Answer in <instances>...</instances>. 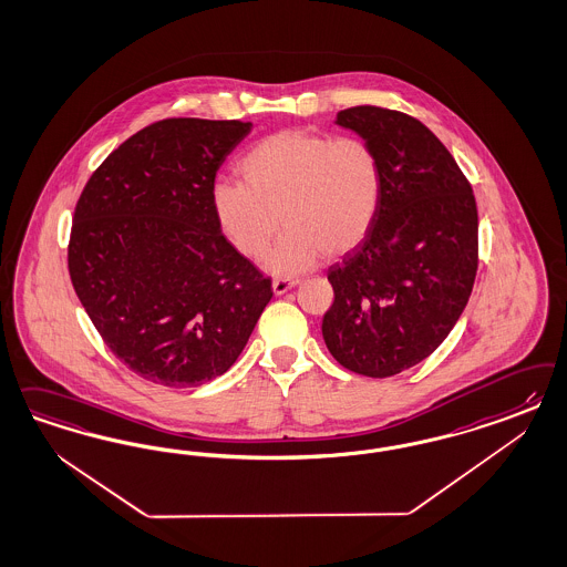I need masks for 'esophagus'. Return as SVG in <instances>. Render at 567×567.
<instances>
[{"mask_svg": "<svg viewBox=\"0 0 567 567\" xmlns=\"http://www.w3.org/2000/svg\"><path fill=\"white\" fill-rule=\"evenodd\" d=\"M293 286H298V279H288V277H275L274 279L275 293H286L288 290H292Z\"/></svg>", "mask_w": 567, "mask_h": 567, "instance_id": "esophagus-1", "label": "esophagus"}]
</instances>
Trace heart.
Wrapping results in <instances>:
<instances>
[{
	"label": "heart",
	"mask_w": 567,
	"mask_h": 567,
	"mask_svg": "<svg viewBox=\"0 0 567 567\" xmlns=\"http://www.w3.org/2000/svg\"><path fill=\"white\" fill-rule=\"evenodd\" d=\"M238 171L241 183H215V217L231 246L252 260L269 250L284 223L286 234L267 258L274 274H300L321 255H347L382 204L380 156L354 135L277 131L244 154Z\"/></svg>",
	"instance_id": "obj_1"
}]
</instances>
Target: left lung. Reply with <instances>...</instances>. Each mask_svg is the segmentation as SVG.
<instances>
[{
    "label": "left lung",
    "mask_w": 567,
    "mask_h": 567,
    "mask_svg": "<svg viewBox=\"0 0 567 567\" xmlns=\"http://www.w3.org/2000/svg\"><path fill=\"white\" fill-rule=\"evenodd\" d=\"M336 123L375 147L384 189L369 234L329 267L323 340L340 365L390 378L427 359L470 300L474 192L439 137L404 112L352 106Z\"/></svg>",
    "instance_id": "left-lung-1"
}]
</instances>
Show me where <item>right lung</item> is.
Returning <instances> with one entry per match:
<instances>
[{
    "instance_id": "obj_1",
    "label": "right lung",
    "mask_w": 567,
    "mask_h": 567,
    "mask_svg": "<svg viewBox=\"0 0 567 567\" xmlns=\"http://www.w3.org/2000/svg\"><path fill=\"white\" fill-rule=\"evenodd\" d=\"M250 123L165 118L93 171L74 206L69 274L104 344L152 384L223 375L271 279L220 234L213 187Z\"/></svg>"
}]
</instances>
